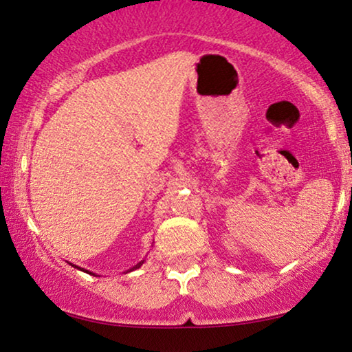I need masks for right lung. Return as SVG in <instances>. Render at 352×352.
<instances>
[{"label": "right lung", "instance_id": "right-lung-1", "mask_svg": "<svg viewBox=\"0 0 352 352\" xmlns=\"http://www.w3.org/2000/svg\"><path fill=\"white\" fill-rule=\"evenodd\" d=\"M142 264H143V262H140V264H137V265H135V267H133V269H138V267H140V265H142ZM133 269H130V270H133ZM85 272H87V270H85Z\"/></svg>", "mask_w": 352, "mask_h": 352}]
</instances>
